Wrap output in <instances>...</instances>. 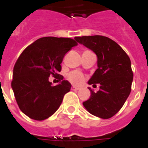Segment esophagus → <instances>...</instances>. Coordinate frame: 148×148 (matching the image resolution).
Segmentation results:
<instances>
[{
	"mask_svg": "<svg viewBox=\"0 0 148 148\" xmlns=\"http://www.w3.org/2000/svg\"><path fill=\"white\" fill-rule=\"evenodd\" d=\"M72 90H80V88L79 87H77V86H72Z\"/></svg>",
	"mask_w": 148,
	"mask_h": 148,
	"instance_id": "esophagus-1",
	"label": "esophagus"
}]
</instances>
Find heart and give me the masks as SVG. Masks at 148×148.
Listing matches in <instances>:
<instances>
[{
  "label": "heart",
  "instance_id": "1",
  "mask_svg": "<svg viewBox=\"0 0 148 148\" xmlns=\"http://www.w3.org/2000/svg\"><path fill=\"white\" fill-rule=\"evenodd\" d=\"M66 78L69 82H71L72 84L74 85H79L82 83L83 81L85 80V77L82 73H81L80 71H74L72 72H70L66 75Z\"/></svg>",
  "mask_w": 148,
  "mask_h": 148
}]
</instances>
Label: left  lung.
Segmentation results:
<instances>
[{"mask_svg": "<svg viewBox=\"0 0 148 148\" xmlns=\"http://www.w3.org/2000/svg\"><path fill=\"white\" fill-rule=\"evenodd\" d=\"M74 39L97 57L98 68L88 84H100V90L94 93L89 87L91 95L83 102L84 107L93 116L109 119L117 113L131 93L133 73L130 58L120 45L108 37L90 36Z\"/></svg>", "mask_w": 148, "mask_h": 148, "instance_id": "8db88e82", "label": "left lung"}]
</instances>
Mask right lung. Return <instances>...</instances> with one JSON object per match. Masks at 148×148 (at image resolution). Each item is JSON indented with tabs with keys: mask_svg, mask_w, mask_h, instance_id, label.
Wrapping results in <instances>:
<instances>
[{
	"mask_svg": "<svg viewBox=\"0 0 148 148\" xmlns=\"http://www.w3.org/2000/svg\"><path fill=\"white\" fill-rule=\"evenodd\" d=\"M77 45L71 38L42 37L21 53L13 68L12 89L19 108L28 117L43 121L59 108L71 84L58 73L64 55ZM51 75L58 76V85L53 87L49 82Z\"/></svg>",
	"mask_w": 148,
	"mask_h": 148,
	"instance_id": "obj_1",
	"label": "right lung"
}]
</instances>
